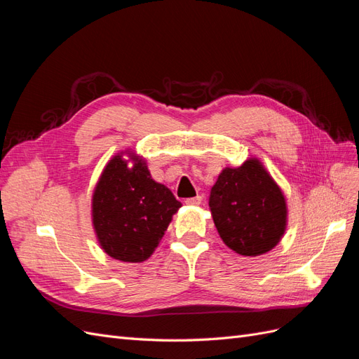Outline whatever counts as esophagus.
<instances>
[{
	"label": "esophagus",
	"instance_id": "esophagus-1",
	"mask_svg": "<svg viewBox=\"0 0 359 359\" xmlns=\"http://www.w3.org/2000/svg\"><path fill=\"white\" fill-rule=\"evenodd\" d=\"M186 203H187V205H193V206L201 205V203H202V196H194V198H189V199H186Z\"/></svg>",
	"mask_w": 359,
	"mask_h": 359
}]
</instances>
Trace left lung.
Masks as SVG:
<instances>
[{
  "label": "left lung",
  "mask_w": 359,
  "mask_h": 359,
  "mask_svg": "<svg viewBox=\"0 0 359 359\" xmlns=\"http://www.w3.org/2000/svg\"><path fill=\"white\" fill-rule=\"evenodd\" d=\"M210 210L223 243L241 256L268 253L287 226L285 194L255 157L220 172L211 189Z\"/></svg>",
  "instance_id": "left-lung-1"
}]
</instances>
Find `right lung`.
Wrapping results in <instances>:
<instances>
[{"label": "right lung", "instance_id": "1", "mask_svg": "<svg viewBox=\"0 0 359 359\" xmlns=\"http://www.w3.org/2000/svg\"><path fill=\"white\" fill-rule=\"evenodd\" d=\"M127 154L134 163L128 166ZM181 202L151 178L147 161L124 151L114 156L95 184L93 227L106 255L121 262H144L154 253Z\"/></svg>", "mask_w": 359, "mask_h": 359}]
</instances>
